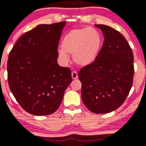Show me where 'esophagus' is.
I'll list each match as a JSON object with an SVG mask.
<instances>
[{"label":"esophagus","mask_w":146,"mask_h":146,"mask_svg":"<svg viewBox=\"0 0 146 146\" xmlns=\"http://www.w3.org/2000/svg\"><path fill=\"white\" fill-rule=\"evenodd\" d=\"M72 77L73 79H76L78 78V74L76 73V72L72 71Z\"/></svg>","instance_id":"34e87169"}]
</instances>
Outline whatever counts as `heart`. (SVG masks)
I'll return each instance as SVG.
<instances>
[{
	"label": "heart",
	"instance_id": "heart-1",
	"mask_svg": "<svg viewBox=\"0 0 146 146\" xmlns=\"http://www.w3.org/2000/svg\"><path fill=\"white\" fill-rule=\"evenodd\" d=\"M102 39L100 32L94 28L73 29L67 33L61 42L59 56L68 60V55H73L74 62L81 67L91 65L98 58Z\"/></svg>",
	"mask_w": 146,
	"mask_h": 146
}]
</instances>
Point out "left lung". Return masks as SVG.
<instances>
[{"instance_id":"left-lung-1","label":"left lung","mask_w":146,"mask_h":146,"mask_svg":"<svg viewBox=\"0 0 146 146\" xmlns=\"http://www.w3.org/2000/svg\"><path fill=\"white\" fill-rule=\"evenodd\" d=\"M104 36L103 46L93 63L79 72L81 98L88 110L106 113L120 107L133 84L134 56L121 33L109 26L96 24Z\"/></svg>"}]
</instances>
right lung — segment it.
Wrapping results in <instances>:
<instances>
[{
    "instance_id": "obj_1",
    "label": "right lung",
    "mask_w": 146,
    "mask_h": 146,
    "mask_svg": "<svg viewBox=\"0 0 146 146\" xmlns=\"http://www.w3.org/2000/svg\"><path fill=\"white\" fill-rule=\"evenodd\" d=\"M65 21L41 24L19 37L9 54L7 80L26 112L50 115L58 109L72 81L69 67L58 64V46Z\"/></svg>"
}]
</instances>
